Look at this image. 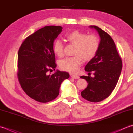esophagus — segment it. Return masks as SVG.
I'll use <instances>...</instances> for the list:
<instances>
[{
  "instance_id": "esophagus-1",
  "label": "esophagus",
  "mask_w": 133,
  "mask_h": 133,
  "mask_svg": "<svg viewBox=\"0 0 133 133\" xmlns=\"http://www.w3.org/2000/svg\"><path fill=\"white\" fill-rule=\"evenodd\" d=\"M71 77L72 78H74V79H78V78H80V77L76 75H72Z\"/></svg>"
}]
</instances>
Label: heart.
Instances as JSON below:
<instances>
[{
	"label": "heart",
	"instance_id": "b5f03b06",
	"mask_svg": "<svg viewBox=\"0 0 133 133\" xmlns=\"http://www.w3.org/2000/svg\"><path fill=\"white\" fill-rule=\"evenodd\" d=\"M70 44L75 45L72 57L61 59L59 68L65 71L76 72L82 64V58L85 61L93 59L98 51L100 41L95 34H88L85 32L74 30L67 33L65 36ZM53 51L58 57L64 56V45L60 40H56L53 44Z\"/></svg>",
	"mask_w": 133,
	"mask_h": 133
}]
</instances>
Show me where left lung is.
Wrapping results in <instances>:
<instances>
[{
	"label": "left lung",
	"instance_id": "obj_1",
	"mask_svg": "<svg viewBox=\"0 0 133 133\" xmlns=\"http://www.w3.org/2000/svg\"><path fill=\"white\" fill-rule=\"evenodd\" d=\"M90 27L98 32L101 42L96 56L85 67V71L90 74L92 72L94 77H80L88 83L81 95L87 101L95 103L106 99L112 92L120 76L122 61L110 35L99 27Z\"/></svg>",
	"mask_w": 133,
	"mask_h": 133
}]
</instances>
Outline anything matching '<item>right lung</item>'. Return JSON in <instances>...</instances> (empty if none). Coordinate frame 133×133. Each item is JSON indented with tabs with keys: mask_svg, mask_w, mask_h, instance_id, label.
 <instances>
[{
	"mask_svg": "<svg viewBox=\"0 0 133 133\" xmlns=\"http://www.w3.org/2000/svg\"><path fill=\"white\" fill-rule=\"evenodd\" d=\"M61 26H48L30 35L22 43L18 53L17 76L24 92L41 103L52 101L58 96L63 80L69 77L65 72L55 70L54 41Z\"/></svg>",
	"mask_w": 133,
	"mask_h": 133,
	"instance_id": "add662e5",
	"label": "right lung"
}]
</instances>
